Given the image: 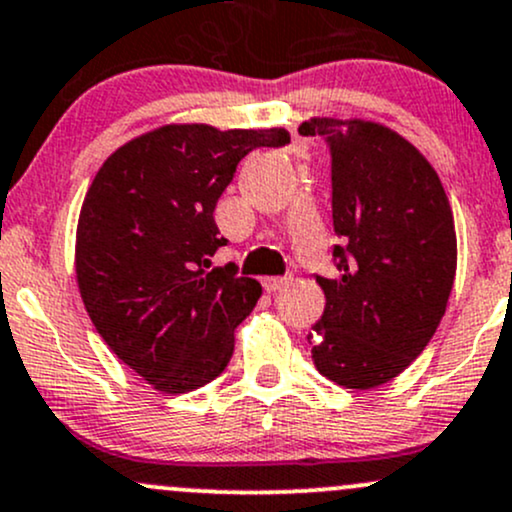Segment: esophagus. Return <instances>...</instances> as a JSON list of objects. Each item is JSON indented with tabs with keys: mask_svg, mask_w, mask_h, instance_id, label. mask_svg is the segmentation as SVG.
Instances as JSON below:
<instances>
[{
	"mask_svg": "<svg viewBox=\"0 0 512 512\" xmlns=\"http://www.w3.org/2000/svg\"><path fill=\"white\" fill-rule=\"evenodd\" d=\"M289 284H291V277H265V279H262V286H265L267 294H277V291H284Z\"/></svg>",
	"mask_w": 512,
	"mask_h": 512,
	"instance_id": "34e87169",
	"label": "esophagus"
}]
</instances>
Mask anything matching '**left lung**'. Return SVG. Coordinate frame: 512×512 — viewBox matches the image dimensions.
<instances>
[{
	"mask_svg": "<svg viewBox=\"0 0 512 512\" xmlns=\"http://www.w3.org/2000/svg\"><path fill=\"white\" fill-rule=\"evenodd\" d=\"M303 136L333 153L338 279L316 277L325 311L313 333L316 369L345 389L396 379L428 347L457 274L452 206L435 167L384 123L313 116Z\"/></svg>",
	"mask_w": 512,
	"mask_h": 512,
	"instance_id": "left-lung-1",
	"label": "left lung"
}]
</instances>
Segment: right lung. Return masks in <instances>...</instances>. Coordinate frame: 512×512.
<instances>
[{"label": "right lung", "instance_id": "add662e5", "mask_svg": "<svg viewBox=\"0 0 512 512\" xmlns=\"http://www.w3.org/2000/svg\"><path fill=\"white\" fill-rule=\"evenodd\" d=\"M286 128L167 123L104 160L84 194L75 238L77 286L97 333L155 391L187 393L226 369L235 328L262 286L211 267L213 209L255 148H279Z\"/></svg>", "mask_w": 512, "mask_h": 512}]
</instances>
